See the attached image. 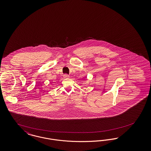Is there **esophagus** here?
Instances as JSON below:
<instances>
[{"instance_id": "esophagus-1", "label": "esophagus", "mask_w": 151, "mask_h": 151, "mask_svg": "<svg viewBox=\"0 0 151 151\" xmlns=\"http://www.w3.org/2000/svg\"><path fill=\"white\" fill-rule=\"evenodd\" d=\"M63 77H64V78L65 79H68V78H69V75H68L67 74H65L64 75H63Z\"/></svg>"}]
</instances>
